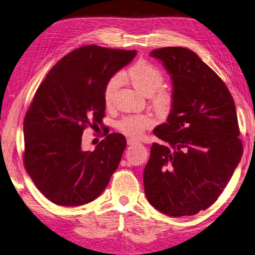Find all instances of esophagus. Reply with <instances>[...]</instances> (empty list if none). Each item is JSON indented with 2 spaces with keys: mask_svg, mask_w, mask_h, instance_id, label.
<instances>
[{
  "mask_svg": "<svg viewBox=\"0 0 255 255\" xmlns=\"http://www.w3.org/2000/svg\"><path fill=\"white\" fill-rule=\"evenodd\" d=\"M138 142L137 141H135V140H133V138H128V145H134V144H137Z\"/></svg>",
  "mask_w": 255,
  "mask_h": 255,
  "instance_id": "1",
  "label": "esophagus"
}]
</instances>
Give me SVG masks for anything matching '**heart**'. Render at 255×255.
Here are the masks:
<instances>
[{
    "label": "heart",
    "instance_id": "heart-1",
    "mask_svg": "<svg viewBox=\"0 0 255 255\" xmlns=\"http://www.w3.org/2000/svg\"><path fill=\"white\" fill-rule=\"evenodd\" d=\"M122 78L128 81L134 89L150 98L153 108L162 115L170 114L174 108L175 98L170 90L163 89L164 75L155 65L147 61H137L131 68L122 73ZM121 84L118 75L112 76L104 88V103L111 107L114 95ZM154 121L148 115H131L126 117L118 122V129L124 135L138 138L143 135L145 129L153 127Z\"/></svg>",
    "mask_w": 255,
    "mask_h": 255
}]
</instances>
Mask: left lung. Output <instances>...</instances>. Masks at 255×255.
Returning a JSON list of instances; mask_svg holds the SVG:
<instances>
[{
    "instance_id": "1",
    "label": "left lung",
    "mask_w": 255,
    "mask_h": 255,
    "mask_svg": "<svg viewBox=\"0 0 255 255\" xmlns=\"http://www.w3.org/2000/svg\"><path fill=\"white\" fill-rule=\"evenodd\" d=\"M171 75L174 108L153 133L144 169L148 202L170 217L194 215L218 200L243 153L235 104L215 72L193 51L170 46L151 52Z\"/></svg>"
}]
</instances>
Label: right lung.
Masks as SVG:
<instances>
[{"label":"right lung","mask_w":255,"mask_h":255,"mask_svg":"<svg viewBox=\"0 0 255 255\" xmlns=\"http://www.w3.org/2000/svg\"><path fill=\"white\" fill-rule=\"evenodd\" d=\"M136 51L85 45L57 62L38 86L24 119L23 162L47 200L78 206L98 198L121 161L127 140L108 134L93 152L81 147L84 129L102 124L104 88Z\"/></svg>","instance_id":"obj_1"}]
</instances>
